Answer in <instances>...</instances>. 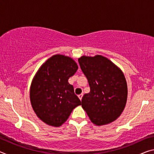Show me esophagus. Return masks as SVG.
I'll return each mask as SVG.
<instances>
[{"instance_id":"esophagus-1","label":"esophagus","mask_w":154,"mask_h":154,"mask_svg":"<svg viewBox=\"0 0 154 154\" xmlns=\"http://www.w3.org/2000/svg\"><path fill=\"white\" fill-rule=\"evenodd\" d=\"M83 94H79V95H78V97L79 98V99L80 100H82V97H83Z\"/></svg>"}]
</instances>
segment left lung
I'll return each instance as SVG.
<instances>
[{
  "mask_svg": "<svg viewBox=\"0 0 154 154\" xmlns=\"http://www.w3.org/2000/svg\"><path fill=\"white\" fill-rule=\"evenodd\" d=\"M78 62L90 88V92L82 98L83 109L97 126L115 121L124 111L127 100V83L123 72L100 55L82 56Z\"/></svg>",
  "mask_w": 154,
  "mask_h": 154,
  "instance_id": "obj_1",
  "label": "left lung"
}]
</instances>
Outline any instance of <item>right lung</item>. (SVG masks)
Masks as SVG:
<instances>
[{
  "instance_id": "right-lung-1",
  "label": "right lung",
  "mask_w": 154,
  "mask_h": 154,
  "mask_svg": "<svg viewBox=\"0 0 154 154\" xmlns=\"http://www.w3.org/2000/svg\"><path fill=\"white\" fill-rule=\"evenodd\" d=\"M77 69L72 58L54 55L36 72L30 87V102L36 116L45 124L61 126L81 105L73 86L68 82Z\"/></svg>"
}]
</instances>
